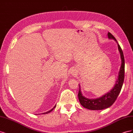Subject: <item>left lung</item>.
Returning a JSON list of instances; mask_svg holds the SVG:
<instances>
[{"label": "left lung", "mask_w": 133, "mask_h": 133, "mask_svg": "<svg viewBox=\"0 0 133 133\" xmlns=\"http://www.w3.org/2000/svg\"><path fill=\"white\" fill-rule=\"evenodd\" d=\"M108 36L109 39H114L116 43H117L118 50L120 54V58H121L122 59V65L119 72L118 79L116 80L115 85L114 87L112 88V89H111L109 92H108V93L102 96V97L96 99H89L83 96L81 92L80 85L79 84V90L78 92V98L79 102L83 107L88 109L94 110H103L111 106L115 102L116 99H117L120 92L121 91L124 83L125 60L123 52L121 47L120 46L119 44L114 36L109 32L108 33Z\"/></svg>", "instance_id": "obj_1"}]
</instances>
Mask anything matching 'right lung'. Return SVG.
<instances>
[{
    "label": "right lung",
    "instance_id": "right-lung-1",
    "mask_svg": "<svg viewBox=\"0 0 133 133\" xmlns=\"http://www.w3.org/2000/svg\"><path fill=\"white\" fill-rule=\"evenodd\" d=\"M56 107V105L54 106V108H52L51 109V110H50L49 111H46V112H44V113H43V114H48V113H49V112H51L52 110H53V109H54Z\"/></svg>",
    "mask_w": 133,
    "mask_h": 133
}]
</instances>
